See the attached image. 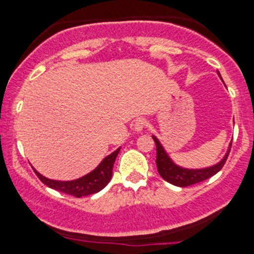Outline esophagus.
I'll return each mask as SVG.
<instances>
[{"label":"esophagus","mask_w":254,"mask_h":254,"mask_svg":"<svg viewBox=\"0 0 254 254\" xmlns=\"http://www.w3.org/2000/svg\"><path fill=\"white\" fill-rule=\"evenodd\" d=\"M146 127H147V122H146V119H143V118H140V119H137L136 122H135L134 130L136 132H141Z\"/></svg>","instance_id":"34e87169"}]
</instances>
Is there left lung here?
Listing matches in <instances>:
<instances>
[{
	"instance_id": "1",
	"label": "left lung",
	"mask_w": 254,
	"mask_h": 254,
	"mask_svg": "<svg viewBox=\"0 0 254 254\" xmlns=\"http://www.w3.org/2000/svg\"><path fill=\"white\" fill-rule=\"evenodd\" d=\"M217 75L221 78L220 72H217ZM152 139L156 143V152H157V156H156V165H157L158 173H160V176L162 177L166 182H168V183L177 187L191 186V184L203 182L205 181V179L210 178V177L216 175V173L219 172V171H221V168L224 167L232 143L230 142L229 148H227L224 157H222L219 162L215 163V165L204 168H186L177 165L175 161L171 158V156L168 155L167 151L165 150V147H163V145L161 143L160 140H158L155 135H152Z\"/></svg>"
}]
</instances>
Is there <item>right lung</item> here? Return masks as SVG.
Instances as JSON below:
<instances>
[{
	"instance_id": "1",
	"label": "right lung",
	"mask_w": 254,
	"mask_h": 254,
	"mask_svg": "<svg viewBox=\"0 0 254 254\" xmlns=\"http://www.w3.org/2000/svg\"><path fill=\"white\" fill-rule=\"evenodd\" d=\"M119 151L120 147H118L117 150L113 151L111 155L104 157L101 161V163L93 171H91L87 175L79 177L77 179H72V181H56V179H50L47 178L45 176L40 175L35 168H33V170H34L38 178L45 186H48L49 188L63 191V193L66 194H70V195L76 196V198H81V196L89 195V194L98 193L99 190H102L109 183L113 176V166H114L115 158H117Z\"/></svg>"
}]
</instances>
